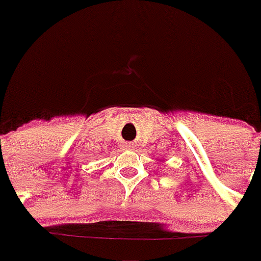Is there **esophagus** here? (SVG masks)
<instances>
[{"mask_svg": "<svg viewBox=\"0 0 261 261\" xmlns=\"http://www.w3.org/2000/svg\"><path fill=\"white\" fill-rule=\"evenodd\" d=\"M128 147H130V146H128Z\"/></svg>", "mask_w": 261, "mask_h": 261, "instance_id": "1", "label": "esophagus"}]
</instances>
